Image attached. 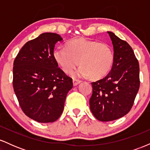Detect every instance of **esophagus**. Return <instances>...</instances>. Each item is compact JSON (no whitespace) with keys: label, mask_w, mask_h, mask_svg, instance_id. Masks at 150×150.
<instances>
[{"label":"esophagus","mask_w":150,"mask_h":150,"mask_svg":"<svg viewBox=\"0 0 150 150\" xmlns=\"http://www.w3.org/2000/svg\"><path fill=\"white\" fill-rule=\"evenodd\" d=\"M80 82H81V81L79 80H76V79H73V83L74 86L77 85L78 84H80Z\"/></svg>","instance_id":"1"}]
</instances>
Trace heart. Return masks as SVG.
Here are the masks:
<instances>
[{"label": "heart", "mask_w": 150, "mask_h": 150, "mask_svg": "<svg viewBox=\"0 0 150 150\" xmlns=\"http://www.w3.org/2000/svg\"><path fill=\"white\" fill-rule=\"evenodd\" d=\"M53 58L63 71L71 73L79 64L81 66L75 76L97 80L110 71L114 61V53L109 44L80 38L67 43L66 48L58 47L53 51Z\"/></svg>", "instance_id": "b5f03b06"}]
</instances>
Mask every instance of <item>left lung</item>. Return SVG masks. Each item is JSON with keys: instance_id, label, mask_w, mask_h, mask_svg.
I'll use <instances>...</instances> for the list:
<instances>
[{"instance_id": "8db88e82", "label": "left lung", "mask_w": 150, "mask_h": 150, "mask_svg": "<svg viewBox=\"0 0 150 150\" xmlns=\"http://www.w3.org/2000/svg\"><path fill=\"white\" fill-rule=\"evenodd\" d=\"M114 61L104 78L92 82L89 99L92 113L100 121H111L126 115L131 109L140 87V67L132 49L113 32Z\"/></svg>"}]
</instances>
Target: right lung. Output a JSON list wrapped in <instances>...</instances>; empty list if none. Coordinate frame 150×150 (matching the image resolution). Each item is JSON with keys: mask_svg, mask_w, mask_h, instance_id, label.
Masks as SVG:
<instances>
[{"mask_svg": "<svg viewBox=\"0 0 150 150\" xmlns=\"http://www.w3.org/2000/svg\"><path fill=\"white\" fill-rule=\"evenodd\" d=\"M62 40L56 33L40 34L22 46L13 63V85L20 107L39 123L58 119L73 85L53 58L55 44Z\"/></svg>", "mask_w": 150, "mask_h": 150, "instance_id": "add662e5", "label": "right lung"}]
</instances>
